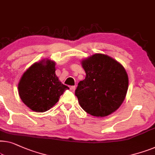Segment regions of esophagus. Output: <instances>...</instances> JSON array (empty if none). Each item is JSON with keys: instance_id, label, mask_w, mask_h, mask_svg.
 <instances>
[{"instance_id": "obj_1", "label": "esophagus", "mask_w": 155, "mask_h": 155, "mask_svg": "<svg viewBox=\"0 0 155 155\" xmlns=\"http://www.w3.org/2000/svg\"><path fill=\"white\" fill-rule=\"evenodd\" d=\"M75 88H76L75 86H71V87H70V89H71V91H72V92H73V91L75 90Z\"/></svg>"}]
</instances>
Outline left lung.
I'll use <instances>...</instances> for the list:
<instances>
[{
	"instance_id": "8db88e82",
	"label": "left lung",
	"mask_w": 155,
	"mask_h": 155,
	"mask_svg": "<svg viewBox=\"0 0 155 155\" xmlns=\"http://www.w3.org/2000/svg\"><path fill=\"white\" fill-rule=\"evenodd\" d=\"M86 73L75 94L87 113L105 117L115 112L124 101L129 79L122 65L113 58L96 54L82 61Z\"/></svg>"
}]
</instances>
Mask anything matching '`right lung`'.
Wrapping results in <instances>:
<instances>
[{
    "label": "right lung",
    "mask_w": 155,
    "mask_h": 155,
    "mask_svg": "<svg viewBox=\"0 0 155 155\" xmlns=\"http://www.w3.org/2000/svg\"><path fill=\"white\" fill-rule=\"evenodd\" d=\"M55 71V63L47 60L35 63L22 75L18 85L19 94L24 104L32 110H48L69 89L59 81Z\"/></svg>",
    "instance_id": "add662e5"
}]
</instances>
